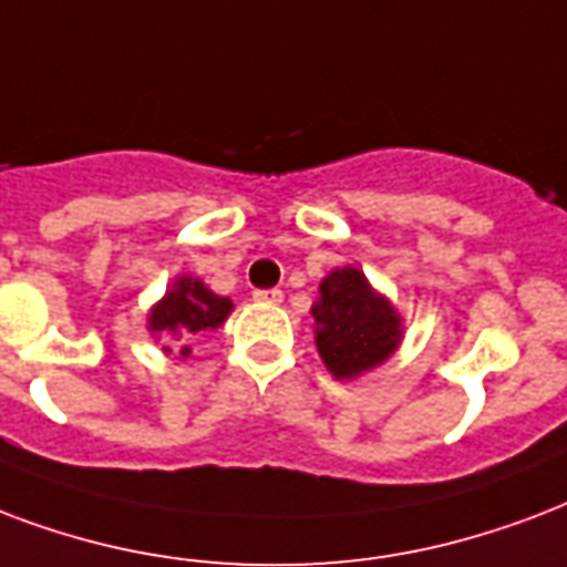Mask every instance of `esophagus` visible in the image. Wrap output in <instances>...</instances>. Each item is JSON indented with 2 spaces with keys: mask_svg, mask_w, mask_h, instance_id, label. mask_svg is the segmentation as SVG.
Here are the masks:
<instances>
[{
  "mask_svg": "<svg viewBox=\"0 0 567 567\" xmlns=\"http://www.w3.org/2000/svg\"><path fill=\"white\" fill-rule=\"evenodd\" d=\"M252 297L258 302H274V306L276 302H282V291H279V288H270V291H255Z\"/></svg>",
  "mask_w": 567,
  "mask_h": 567,
  "instance_id": "1",
  "label": "esophagus"
}]
</instances>
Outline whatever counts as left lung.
Segmentation results:
<instances>
[{"instance_id":"8db88e82","label":"left lung","mask_w":567,"mask_h":567,"mask_svg":"<svg viewBox=\"0 0 567 567\" xmlns=\"http://www.w3.org/2000/svg\"><path fill=\"white\" fill-rule=\"evenodd\" d=\"M315 348L336 380H357L399 351L404 318L360 267L344 265L323 276L312 302Z\"/></svg>"}]
</instances>
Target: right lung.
<instances>
[{
    "label": "right lung",
    "instance_id": "add662e5",
    "mask_svg": "<svg viewBox=\"0 0 567 567\" xmlns=\"http://www.w3.org/2000/svg\"><path fill=\"white\" fill-rule=\"evenodd\" d=\"M235 309L228 297H219L198 276L181 274L172 279L166 293L148 309V332L163 341V353H178L175 360H187L193 341L207 330L223 327Z\"/></svg>",
    "mask_w": 567,
    "mask_h": 567
}]
</instances>
